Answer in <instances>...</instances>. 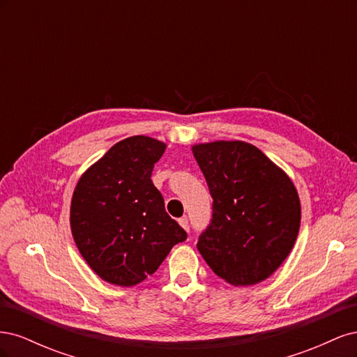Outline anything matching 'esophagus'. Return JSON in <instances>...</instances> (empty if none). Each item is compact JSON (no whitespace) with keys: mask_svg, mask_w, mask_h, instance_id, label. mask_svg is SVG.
Returning <instances> with one entry per match:
<instances>
[{"mask_svg":"<svg viewBox=\"0 0 357 357\" xmlns=\"http://www.w3.org/2000/svg\"><path fill=\"white\" fill-rule=\"evenodd\" d=\"M178 225H180L181 228L185 229V231H189V220H188V218H180V219H178Z\"/></svg>","mask_w":357,"mask_h":357,"instance_id":"1","label":"esophagus"}]
</instances>
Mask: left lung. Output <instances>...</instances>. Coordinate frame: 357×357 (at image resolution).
<instances>
[{"mask_svg":"<svg viewBox=\"0 0 357 357\" xmlns=\"http://www.w3.org/2000/svg\"><path fill=\"white\" fill-rule=\"evenodd\" d=\"M213 198V219L197 244L214 274L232 286L273 275L298 238L301 202L294 181L256 146H192Z\"/></svg>","mask_w":357,"mask_h":357,"instance_id":"left-lung-1","label":"left lung"}]
</instances>
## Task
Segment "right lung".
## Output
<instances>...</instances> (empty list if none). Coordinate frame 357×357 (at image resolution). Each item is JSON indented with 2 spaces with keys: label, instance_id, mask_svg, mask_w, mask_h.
<instances>
[{
  "label": "right lung",
  "instance_id": "right-lung-1",
  "mask_svg": "<svg viewBox=\"0 0 357 357\" xmlns=\"http://www.w3.org/2000/svg\"><path fill=\"white\" fill-rule=\"evenodd\" d=\"M167 144L146 135L116 143L73 192L70 226L80 255L104 282L131 287L152 275L186 240L165 211L152 171Z\"/></svg>",
  "mask_w": 357,
  "mask_h": 357
}]
</instances>
